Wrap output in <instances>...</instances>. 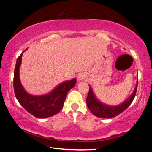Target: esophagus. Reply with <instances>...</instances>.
<instances>
[{"instance_id":"1","label":"esophagus","mask_w":152,"mask_h":152,"mask_svg":"<svg viewBox=\"0 0 152 152\" xmlns=\"http://www.w3.org/2000/svg\"><path fill=\"white\" fill-rule=\"evenodd\" d=\"M78 80H84V78H85L84 75H83V74H79L78 75Z\"/></svg>"}]
</instances>
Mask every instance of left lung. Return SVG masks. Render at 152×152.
Listing matches in <instances>:
<instances>
[{
    "label": "left lung",
    "mask_w": 152,
    "mask_h": 152,
    "mask_svg": "<svg viewBox=\"0 0 152 152\" xmlns=\"http://www.w3.org/2000/svg\"><path fill=\"white\" fill-rule=\"evenodd\" d=\"M137 85L138 80L136 87L132 94L124 102L116 106H110L103 104L96 97L93 89L91 87H89V93L86 99L87 105L92 114L96 117L101 118H114L127 109L133 102L137 93Z\"/></svg>",
    "instance_id": "obj_1"
}]
</instances>
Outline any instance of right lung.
<instances>
[{
    "instance_id": "obj_1",
    "label": "right lung",
    "mask_w": 152,
    "mask_h": 152,
    "mask_svg": "<svg viewBox=\"0 0 152 152\" xmlns=\"http://www.w3.org/2000/svg\"><path fill=\"white\" fill-rule=\"evenodd\" d=\"M27 48L25 51H26ZM23 51L17 59L14 74V89L16 99L31 114L37 118H46L59 113L69 90L76 85V79L66 81L57 86L53 91L43 95H34L25 91L19 77Z\"/></svg>"
}]
</instances>
